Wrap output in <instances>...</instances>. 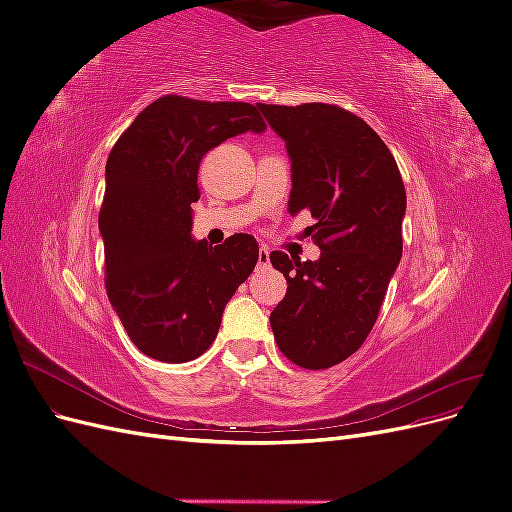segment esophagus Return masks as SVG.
Wrapping results in <instances>:
<instances>
[{
  "label": "esophagus",
  "instance_id": "obj_1",
  "mask_svg": "<svg viewBox=\"0 0 512 512\" xmlns=\"http://www.w3.org/2000/svg\"><path fill=\"white\" fill-rule=\"evenodd\" d=\"M267 265H269V250H267V247H260L258 267H267Z\"/></svg>",
  "mask_w": 512,
  "mask_h": 512
}]
</instances>
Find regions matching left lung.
I'll list each match as a JSON object with an SVG mask.
<instances>
[{
	"label": "left lung",
	"mask_w": 512,
	"mask_h": 512,
	"mask_svg": "<svg viewBox=\"0 0 512 512\" xmlns=\"http://www.w3.org/2000/svg\"><path fill=\"white\" fill-rule=\"evenodd\" d=\"M292 162L288 211L307 209L318 260L271 252L286 297L271 312L277 348L305 369L346 361L374 329L401 260L406 188L367 123L335 104H258Z\"/></svg>",
	"instance_id": "1"
}]
</instances>
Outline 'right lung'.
I'll list each match as a JSON object with an SVG mask.
<instances>
[{"mask_svg": "<svg viewBox=\"0 0 512 512\" xmlns=\"http://www.w3.org/2000/svg\"><path fill=\"white\" fill-rule=\"evenodd\" d=\"M247 102L164 96L119 136L106 160L100 209L106 294L132 344L162 363H188L220 331L224 307L258 262L252 235L194 241L192 203L207 151L265 132Z\"/></svg>", "mask_w": 512, "mask_h": 512, "instance_id": "add662e5", "label": "right lung"}]
</instances>
